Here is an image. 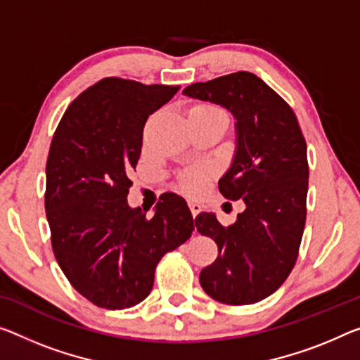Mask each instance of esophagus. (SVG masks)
Returning a JSON list of instances; mask_svg holds the SVG:
<instances>
[{
    "mask_svg": "<svg viewBox=\"0 0 360 360\" xmlns=\"http://www.w3.org/2000/svg\"><path fill=\"white\" fill-rule=\"evenodd\" d=\"M188 207H190L193 217H196V215L201 212V206H199L198 202H188Z\"/></svg>",
    "mask_w": 360,
    "mask_h": 360,
    "instance_id": "obj_1",
    "label": "esophagus"
}]
</instances>
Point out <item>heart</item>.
I'll list each match as a JSON object with an SVG mask.
<instances>
[{
	"label": "heart",
	"mask_w": 360,
	"mask_h": 360,
	"mask_svg": "<svg viewBox=\"0 0 360 360\" xmlns=\"http://www.w3.org/2000/svg\"><path fill=\"white\" fill-rule=\"evenodd\" d=\"M190 117H198V119H226V114L222 109L215 104L211 103H201L196 104L195 108L190 110ZM214 170L207 165H191V167H186L180 170L179 175H176V185L186 195H196V193L201 190L204 184L211 179Z\"/></svg>",
	"instance_id": "1"
}]
</instances>
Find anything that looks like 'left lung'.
I'll list each match as a JSON object with an SVG mask.
<instances>
[{
	"label": "left lung",
	"mask_w": 360,
	"mask_h": 360,
	"mask_svg": "<svg viewBox=\"0 0 360 360\" xmlns=\"http://www.w3.org/2000/svg\"><path fill=\"white\" fill-rule=\"evenodd\" d=\"M184 93L235 115L236 156L219 190L226 199L246 204L230 226L207 212L195 219L199 233L211 236L219 248L199 281L219 302H259L283 285L300 254L309 186L302 130L290 104L251 72L198 82Z\"/></svg>",
	"instance_id": "1"
}]
</instances>
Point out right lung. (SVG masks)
I'll return each instance as SVG.
<instances>
[{
  "instance_id": "1",
  "label": "right lung",
  "mask_w": 360,
  "mask_h": 360,
  "mask_svg": "<svg viewBox=\"0 0 360 360\" xmlns=\"http://www.w3.org/2000/svg\"><path fill=\"white\" fill-rule=\"evenodd\" d=\"M179 90L106 77L69 104L54 131L45 191L53 252L70 285L98 307L141 302L158 262L195 230L180 196L162 199L153 217L127 202L143 127Z\"/></svg>"
}]
</instances>
